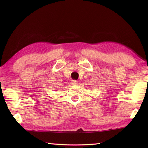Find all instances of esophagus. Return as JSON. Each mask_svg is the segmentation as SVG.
Segmentation results:
<instances>
[{"label": "esophagus", "mask_w": 148, "mask_h": 148, "mask_svg": "<svg viewBox=\"0 0 148 148\" xmlns=\"http://www.w3.org/2000/svg\"><path fill=\"white\" fill-rule=\"evenodd\" d=\"M71 84L72 85H77L78 84V81L76 80H72L71 81Z\"/></svg>", "instance_id": "1"}]
</instances>
